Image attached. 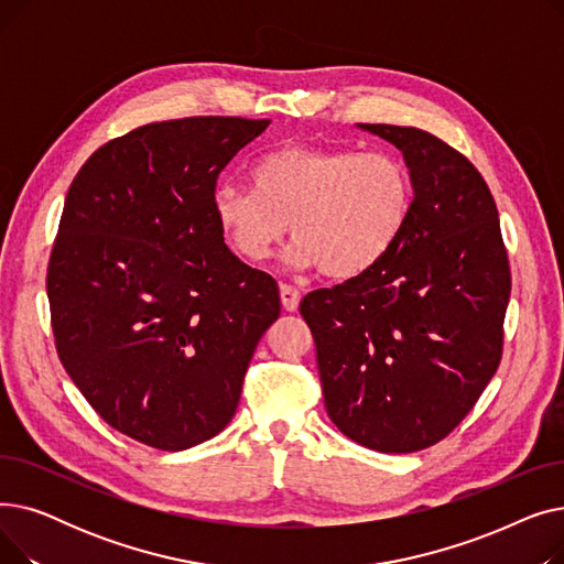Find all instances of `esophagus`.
Segmentation results:
<instances>
[{
  "instance_id": "34e87169",
  "label": "esophagus",
  "mask_w": 564,
  "mask_h": 564,
  "mask_svg": "<svg viewBox=\"0 0 564 564\" xmlns=\"http://www.w3.org/2000/svg\"><path fill=\"white\" fill-rule=\"evenodd\" d=\"M279 290H281V304H283V308L285 311H297L300 308V300H302L300 290L288 285V283H281Z\"/></svg>"
}]
</instances>
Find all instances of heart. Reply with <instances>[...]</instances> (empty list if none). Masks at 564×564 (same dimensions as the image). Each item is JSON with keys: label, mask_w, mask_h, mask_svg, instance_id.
I'll return each instance as SVG.
<instances>
[{"label": "heart", "mask_w": 564, "mask_h": 564, "mask_svg": "<svg viewBox=\"0 0 564 564\" xmlns=\"http://www.w3.org/2000/svg\"><path fill=\"white\" fill-rule=\"evenodd\" d=\"M251 185L215 187L213 217L230 249L262 262L283 240L297 270L319 267L336 281L357 279L391 253L413 207L406 164L391 153L283 145L260 155Z\"/></svg>", "instance_id": "heart-1"}]
</instances>
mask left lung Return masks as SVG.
Returning a JSON list of instances; mask_svg holds the SVG:
<instances>
[{"mask_svg": "<svg viewBox=\"0 0 564 564\" xmlns=\"http://www.w3.org/2000/svg\"><path fill=\"white\" fill-rule=\"evenodd\" d=\"M402 153L413 207L370 272L308 292L311 327L334 425L377 453H416L448 436L478 402L502 354L510 262L480 171L438 137L359 123Z\"/></svg>", "mask_w": 564, "mask_h": 564, "instance_id": "8db88e82", "label": "left lung"}]
</instances>
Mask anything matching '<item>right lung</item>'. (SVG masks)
Listing matches in <instances>:
<instances>
[{"label": "right lung", "mask_w": 564, "mask_h": 564, "mask_svg": "<svg viewBox=\"0 0 564 564\" xmlns=\"http://www.w3.org/2000/svg\"><path fill=\"white\" fill-rule=\"evenodd\" d=\"M270 126L194 116L141 126L86 160L47 264L58 359L98 416L158 451H187L235 416L276 281L213 217L226 164Z\"/></svg>", "instance_id": "1"}]
</instances>
